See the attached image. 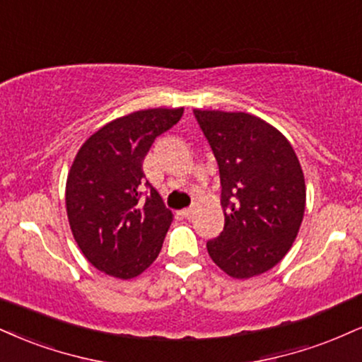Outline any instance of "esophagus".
Masks as SVG:
<instances>
[{
	"label": "esophagus",
	"mask_w": 362,
	"mask_h": 362,
	"mask_svg": "<svg viewBox=\"0 0 362 362\" xmlns=\"http://www.w3.org/2000/svg\"><path fill=\"white\" fill-rule=\"evenodd\" d=\"M182 216H184L185 219H190V217L194 216V209H192V207H187V209H184V211H182Z\"/></svg>",
	"instance_id": "1"
}]
</instances>
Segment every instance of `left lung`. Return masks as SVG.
<instances>
[{"mask_svg": "<svg viewBox=\"0 0 362 362\" xmlns=\"http://www.w3.org/2000/svg\"><path fill=\"white\" fill-rule=\"evenodd\" d=\"M221 177L224 229L207 241L212 261L245 280L288 252L305 212V178L290 141L247 112L194 110Z\"/></svg>", "mask_w": 362, "mask_h": 362, "instance_id": "8db88e82", "label": "left lung"}]
</instances>
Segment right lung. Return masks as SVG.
Wrapping results in <instances>:
<instances>
[{
	"label": "right lung",
	"instance_id": "add662e5",
	"mask_svg": "<svg viewBox=\"0 0 362 362\" xmlns=\"http://www.w3.org/2000/svg\"><path fill=\"white\" fill-rule=\"evenodd\" d=\"M182 115L184 107H156L117 117L74 158L65 185L69 224L82 255L106 275L138 276L162 250L173 214L145 180L143 160Z\"/></svg>",
	"mask_w": 362,
	"mask_h": 362
}]
</instances>
